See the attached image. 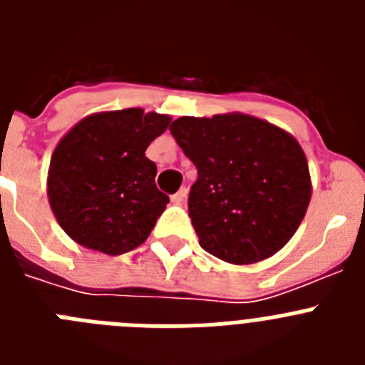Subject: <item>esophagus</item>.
I'll use <instances>...</instances> for the list:
<instances>
[{
  "label": "esophagus",
  "instance_id": "34e87169",
  "mask_svg": "<svg viewBox=\"0 0 365 365\" xmlns=\"http://www.w3.org/2000/svg\"><path fill=\"white\" fill-rule=\"evenodd\" d=\"M186 193H188V190H186V188H180L179 192L173 193V195H172L173 205H182V202H185V199H186Z\"/></svg>",
  "mask_w": 365,
  "mask_h": 365
}]
</instances>
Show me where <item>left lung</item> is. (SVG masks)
I'll list each match as a JSON object with an SVG mask.
<instances>
[{
    "label": "left lung",
    "instance_id": "8db88e82",
    "mask_svg": "<svg viewBox=\"0 0 365 365\" xmlns=\"http://www.w3.org/2000/svg\"><path fill=\"white\" fill-rule=\"evenodd\" d=\"M170 131L197 168L188 214L199 245L232 265L279 252L302 225L312 195L298 140L237 111L180 117Z\"/></svg>",
    "mask_w": 365,
    "mask_h": 365
}]
</instances>
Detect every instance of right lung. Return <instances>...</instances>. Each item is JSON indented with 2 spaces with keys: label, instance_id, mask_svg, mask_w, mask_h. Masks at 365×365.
<instances>
[{
  "label": "right lung",
  "instance_id": "1",
  "mask_svg": "<svg viewBox=\"0 0 365 365\" xmlns=\"http://www.w3.org/2000/svg\"><path fill=\"white\" fill-rule=\"evenodd\" d=\"M170 115L140 108L87 115L56 144L47 197L58 225L74 243L118 256L140 247L170 197L155 186L146 157Z\"/></svg>",
  "mask_w": 365,
  "mask_h": 365
}]
</instances>
